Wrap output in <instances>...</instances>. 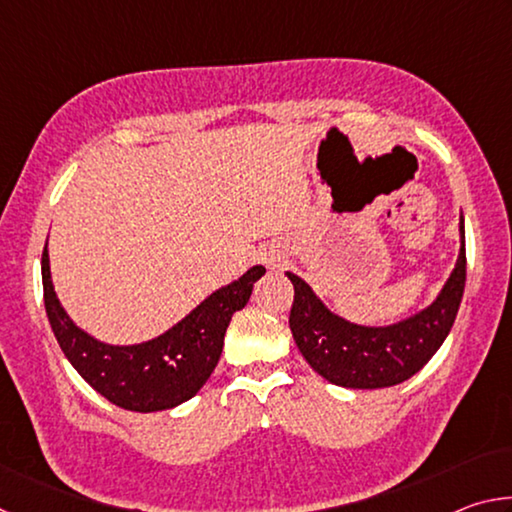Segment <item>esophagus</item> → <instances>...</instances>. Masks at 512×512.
I'll return each instance as SVG.
<instances>
[{
	"label": "esophagus",
	"instance_id": "1",
	"mask_svg": "<svg viewBox=\"0 0 512 512\" xmlns=\"http://www.w3.org/2000/svg\"><path fill=\"white\" fill-rule=\"evenodd\" d=\"M259 259H262V264H264L266 268L280 266V255H275L273 250H271V253H262V257H259Z\"/></svg>",
	"mask_w": 512,
	"mask_h": 512
}]
</instances>
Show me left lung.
Wrapping results in <instances>:
<instances>
[{"label": "left lung", "mask_w": 512, "mask_h": 512, "mask_svg": "<svg viewBox=\"0 0 512 512\" xmlns=\"http://www.w3.org/2000/svg\"><path fill=\"white\" fill-rule=\"evenodd\" d=\"M461 253L443 291L427 309L386 327L350 323L329 311L302 277L293 284L289 327L298 350L320 377L343 388H388L427 366L452 329L465 289V221Z\"/></svg>", "instance_id": "8db88e82"}]
</instances>
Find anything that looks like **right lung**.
<instances>
[{
    "label": "right lung",
    "mask_w": 512,
    "mask_h": 512,
    "mask_svg": "<svg viewBox=\"0 0 512 512\" xmlns=\"http://www.w3.org/2000/svg\"><path fill=\"white\" fill-rule=\"evenodd\" d=\"M264 273V266H253L239 280L207 296L192 314L158 339L108 345L83 332L67 316L51 284L47 244L42 250L45 309L60 350L94 391L121 409L137 413L173 409L201 391L219 363L232 314L246 307L253 284Z\"/></svg>",
    "instance_id": "add662e5"
}]
</instances>
